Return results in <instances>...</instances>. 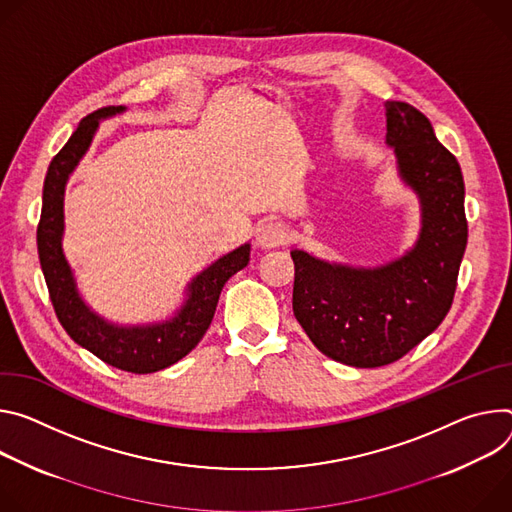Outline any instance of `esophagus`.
Segmentation results:
<instances>
[{
	"label": "esophagus",
	"instance_id": "1",
	"mask_svg": "<svg viewBox=\"0 0 512 512\" xmlns=\"http://www.w3.org/2000/svg\"><path fill=\"white\" fill-rule=\"evenodd\" d=\"M287 242V230L285 225L278 223V221H266L262 225H258L256 230V244L264 250L268 248H276L280 244Z\"/></svg>",
	"mask_w": 512,
	"mask_h": 512
}]
</instances>
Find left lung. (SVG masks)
Instances as JSON below:
<instances>
[{
    "label": "left lung",
    "mask_w": 512,
    "mask_h": 512,
    "mask_svg": "<svg viewBox=\"0 0 512 512\" xmlns=\"http://www.w3.org/2000/svg\"><path fill=\"white\" fill-rule=\"evenodd\" d=\"M386 144L421 203L415 246L384 266L327 262L293 250V313L327 358L356 368L392 364L445 319L468 244L462 168L423 113L386 101Z\"/></svg>",
    "instance_id": "8db88e82"
}]
</instances>
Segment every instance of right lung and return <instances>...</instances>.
I'll list each match as a JSON object with an SVG mask.
<instances>
[{"label":"right lung","mask_w":512,"mask_h":512,"mask_svg":"<svg viewBox=\"0 0 512 512\" xmlns=\"http://www.w3.org/2000/svg\"><path fill=\"white\" fill-rule=\"evenodd\" d=\"M124 109L126 107H103L89 113L63 150L52 158L42 189L36 244L54 313L73 342L113 368L150 374L173 366L201 342L215 315L223 285L250 262V244H242L199 272L189 282L187 299L177 315L160 323H109L81 299L73 270L63 252L65 187L79 160L89 150L99 122Z\"/></svg>","instance_id":"obj_1"}]
</instances>
